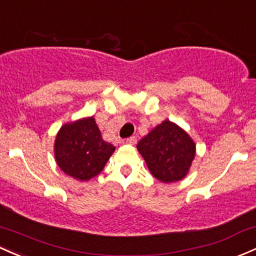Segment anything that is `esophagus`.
Returning a JSON list of instances; mask_svg holds the SVG:
<instances>
[{"instance_id":"obj_1","label":"esophagus","mask_w":256,"mask_h":256,"mask_svg":"<svg viewBox=\"0 0 256 256\" xmlns=\"http://www.w3.org/2000/svg\"><path fill=\"white\" fill-rule=\"evenodd\" d=\"M136 142H137L136 136H131L128 137V138H126V143H128V144H136Z\"/></svg>"}]
</instances>
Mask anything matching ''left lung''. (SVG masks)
Instances as JSON below:
<instances>
[{
    "label": "left lung",
    "instance_id": "left-lung-1",
    "mask_svg": "<svg viewBox=\"0 0 256 256\" xmlns=\"http://www.w3.org/2000/svg\"><path fill=\"white\" fill-rule=\"evenodd\" d=\"M137 150L144 158L152 175L165 184L184 178L196 156L192 138L169 120L143 137Z\"/></svg>",
    "mask_w": 256,
    "mask_h": 256
}]
</instances>
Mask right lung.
I'll return each instance as SVG.
<instances>
[{
    "instance_id": "right-lung-1",
    "label": "right lung",
    "mask_w": 256,
    "mask_h": 256,
    "mask_svg": "<svg viewBox=\"0 0 256 256\" xmlns=\"http://www.w3.org/2000/svg\"><path fill=\"white\" fill-rule=\"evenodd\" d=\"M114 150L113 144L103 141L94 118L62 126L54 143L58 166L78 181L97 176Z\"/></svg>"
}]
</instances>
